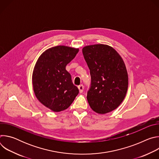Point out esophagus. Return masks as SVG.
<instances>
[{
	"label": "esophagus",
	"instance_id": "obj_1",
	"mask_svg": "<svg viewBox=\"0 0 159 159\" xmlns=\"http://www.w3.org/2000/svg\"><path fill=\"white\" fill-rule=\"evenodd\" d=\"M78 88H79V93H82L83 92V90H84V85L82 84H81V85H79Z\"/></svg>",
	"mask_w": 159,
	"mask_h": 159
}]
</instances>
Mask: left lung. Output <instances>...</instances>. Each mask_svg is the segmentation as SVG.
<instances>
[{
	"label": "left lung",
	"mask_w": 159,
	"mask_h": 159,
	"mask_svg": "<svg viewBox=\"0 0 159 159\" xmlns=\"http://www.w3.org/2000/svg\"><path fill=\"white\" fill-rule=\"evenodd\" d=\"M82 53L91 77L87 96L89 106L99 114L115 110L128 90V76L122 58L114 48L102 44L85 47Z\"/></svg>",
	"instance_id": "left-lung-1"
}]
</instances>
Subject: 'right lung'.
<instances>
[{
  "instance_id": "1",
  "label": "right lung",
  "mask_w": 159,
  "mask_h": 159,
  "mask_svg": "<svg viewBox=\"0 0 159 159\" xmlns=\"http://www.w3.org/2000/svg\"><path fill=\"white\" fill-rule=\"evenodd\" d=\"M78 48L57 46L48 49L39 57L33 73L36 97L55 112L69 107L79 94L65 67L76 56Z\"/></svg>"
}]
</instances>
